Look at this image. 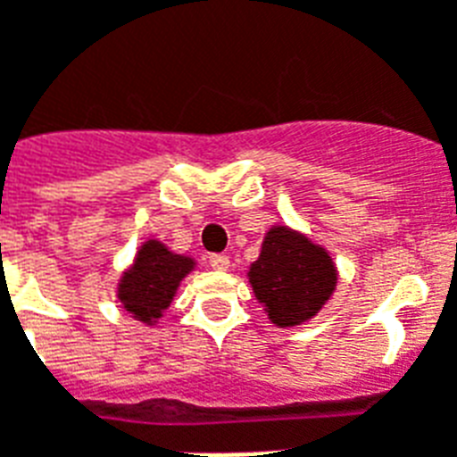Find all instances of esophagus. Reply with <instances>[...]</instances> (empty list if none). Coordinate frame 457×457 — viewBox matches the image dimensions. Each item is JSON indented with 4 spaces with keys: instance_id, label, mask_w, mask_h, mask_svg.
<instances>
[{
    "instance_id": "obj_1",
    "label": "esophagus",
    "mask_w": 457,
    "mask_h": 457,
    "mask_svg": "<svg viewBox=\"0 0 457 457\" xmlns=\"http://www.w3.org/2000/svg\"><path fill=\"white\" fill-rule=\"evenodd\" d=\"M207 262H210V266H212L214 270H226L228 269V256L226 254H210L207 256Z\"/></svg>"
}]
</instances>
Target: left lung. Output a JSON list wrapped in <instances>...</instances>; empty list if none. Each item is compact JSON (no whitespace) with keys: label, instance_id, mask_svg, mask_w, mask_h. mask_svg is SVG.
<instances>
[{"label":"left lung","instance_id":"8db88e82","mask_svg":"<svg viewBox=\"0 0 457 457\" xmlns=\"http://www.w3.org/2000/svg\"><path fill=\"white\" fill-rule=\"evenodd\" d=\"M250 282L270 322L294 327L311 320L337 287L329 254L289 228H270L262 254L252 263Z\"/></svg>","mask_w":457,"mask_h":457}]
</instances>
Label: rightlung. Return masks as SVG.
Returning a JSON list of instances; mask_svg holds the SVG:
<instances>
[{"mask_svg":"<svg viewBox=\"0 0 457 457\" xmlns=\"http://www.w3.org/2000/svg\"><path fill=\"white\" fill-rule=\"evenodd\" d=\"M194 262L187 256L172 254L161 243H146L135 266L123 275L119 287L120 303L126 311L142 322H152L161 318L175 296V289L184 275L191 270Z\"/></svg>","mask_w":457,"mask_h":457,"instance_id":"add662e5","label":"right lung"}]
</instances>
